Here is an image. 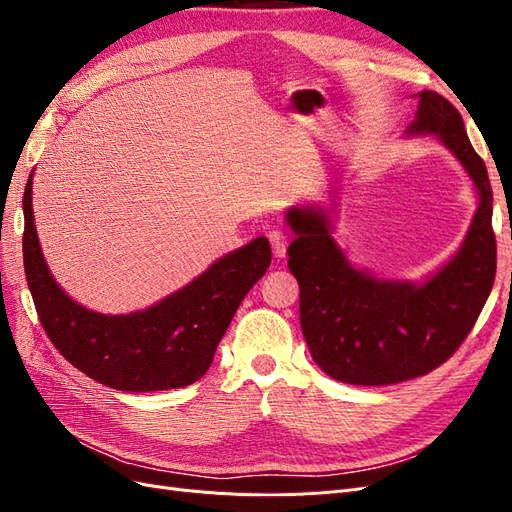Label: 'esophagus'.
<instances>
[{"instance_id": "esophagus-1", "label": "esophagus", "mask_w": 512, "mask_h": 512, "mask_svg": "<svg viewBox=\"0 0 512 512\" xmlns=\"http://www.w3.org/2000/svg\"><path fill=\"white\" fill-rule=\"evenodd\" d=\"M267 237H269V243H271L273 256H275V258H284V256H286V250H288V237H286V232H282V230H271Z\"/></svg>"}]
</instances>
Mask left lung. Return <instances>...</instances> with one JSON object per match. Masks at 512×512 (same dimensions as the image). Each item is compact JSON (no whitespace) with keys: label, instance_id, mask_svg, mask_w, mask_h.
I'll use <instances>...</instances> for the list:
<instances>
[{"label":"left lung","instance_id":"left-lung-1","mask_svg":"<svg viewBox=\"0 0 512 512\" xmlns=\"http://www.w3.org/2000/svg\"><path fill=\"white\" fill-rule=\"evenodd\" d=\"M408 134H431L472 177L480 205L457 256L421 286L371 277L348 265L324 211L294 207L288 269L299 282L301 331L316 365L359 386L425 376L451 359L476 324L495 280L493 192L457 108L421 91Z\"/></svg>","mask_w":512,"mask_h":512}]
</instances>
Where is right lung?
<instances>
[{
  "label": "right lung",
  "instance_id": "add662e5",
  "mask_svg": "<svg viewBox=\"0 0 512 512\" xmlns=\"http://www.w3.org/2000/svg\"><path fill=\"white\" fill-rule=\"evenodd\" d=\"M23 213L25 277L46 335L68 363L117 391L181 389L205 376L237 307L271 265L269 241L258 237L145 312L104 316L74 303L49 273L34 226L32 175Z\"/></svg>",
  "mask_w": 512,
  "mask_h": 512
}]
</instances>
